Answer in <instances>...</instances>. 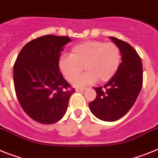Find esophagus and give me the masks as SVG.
Returning a JSON list of instances; mask_svg holds the SVG:
<instances>
[{
    "label": "esophagus",
    "instance_id": "34e87169",
    "mask_svg": "<svg viewBox=\"0 0 158 158\" xmlns=\"http://www.w3.org/2000/svg\"><path fill=\"white\" fill-rule=\"evenodd\" d=\"M86 90V88H85V87H81V88L75 89V90H76L77 92H79V91H82V90Z\"/></svg>",
    "mask_w": 158,
    "mask_h": 158
}]
</instances>
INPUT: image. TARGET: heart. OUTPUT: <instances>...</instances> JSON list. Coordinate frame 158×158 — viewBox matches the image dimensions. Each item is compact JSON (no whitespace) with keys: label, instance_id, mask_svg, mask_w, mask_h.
<instances>
[{"label":"heart","instance_id":"obj_1","mask_svg":"<svg viewBox=\"0 0 158 158\" xmlns=\"http://www.w3.org/2000/svg\"><path fill=\"white\" fill-rule=\"evenodd\" d=\"M121 63L118 47L114 43L99 40H88L74 46L71 54L62 56L59 60V68L65 79L72 82L86 71L75 82V85H87L98 79L107 82L115 75Z\"/></svg>","mask_w":158,"mask_h":158}]
</instances>
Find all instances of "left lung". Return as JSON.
Returning <instances> with one entry per match:
<instances>
[{
  "mask_svg": "<svg viewBox=\"0 0 158 158\" xmlns=\"http://www.w3.org/2000/svg\"><path fill=\"white\" fill-rule=\"evenodd\" d=\"M110 39L118 47L122 63L104 88L94 87L97 96L89 107L96 118L114 122L123 117L136 101L142 87L143 71L142 60L131 45L112 36Z\"/></svg>",
  "mask_w": 158,
  "mask_h": 158,
  "instance_id": "1",
  "label": "left lung"
}]
</instances>
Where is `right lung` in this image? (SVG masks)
Instances as JSON below:
<instances>
[{
	"instance_id": "add662e5",
	"label": "right lung",
	"mask_w": 158,
	"mask_h": 158,
	"mask_svg": "<svg viewBox=\"0 0 158 158\" xmlns=\"http://www.w3.org/2000/svg\"><path fill=\"white\" fill-rule=\"evenodd\" d=\"M68 36L46 35L26 44L13 67L16 97L27 114L41 124L64 117L75 89L59 68L60 53L71 42Z\"/></svg>"
}]
</instances>
